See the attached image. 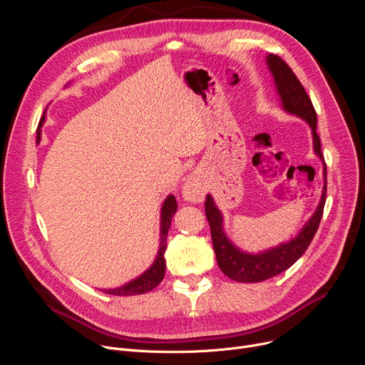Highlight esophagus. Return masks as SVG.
Segmentation results:
<instances>
[{
  "label": "esophagus",
  "mask_w": 365,
  "mask_h": 365,
  "mask_svg": "<svg viewBox=\"0 0 365 365\" xmlns=\"http://www.w3.org/2000/svg\"><path fill=\"white\" fill-rule=\"evenodd\" d=\"M183 194L186 197V200L189 201H201L202 195H204V190L202 187L198 185V182L189 179L185 185V189H183Z\"/></svg>",
  "instance_id": "1"
}]
</instances>
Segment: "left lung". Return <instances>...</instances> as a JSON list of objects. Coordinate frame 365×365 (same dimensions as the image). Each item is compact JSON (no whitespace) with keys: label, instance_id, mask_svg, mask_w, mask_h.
I'll return each mask as SVG.
<instances>
[{"label":"left lung","instance_id":"8db88e82","mask_svg":"<svg viewBox=\"0 0 365 365\" xmlns=\"http://www.w3.org/2000/svg\"><path fill=\"white\" fill-rule=\"evenodd\" d=\"M266 62L274 75L277 91L282 102V108L287 112L297 115V117H300L311 125L315 153L324 161L321 152V140L317 134V112L308 93L304 91L302 83L297 80V76L294 75L292 68L287 65L279 56L269 54L266 57ZM324 182L325 183L322 189V197L317 212L312 215L308 223L302 227L300 234L296 238L290 240L289 242L269 248V250L259 255L244 253L227 240L226 234L223 232L222 213L215 205L212 195H207L205 216L210 225V231H212L213 248L220 271L226 277L238 282H260L289 269V267L294 264L303 256V253L308 250L311 241L314 240L318 231L324 212L325 192H327V167H325V163Z\"/></svg>","mask_w":365,"mask_h":365}]
</instances>
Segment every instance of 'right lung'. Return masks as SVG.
I'll use <instances>...</instances> for the list:
<instances>
[{
	"label": "right lung",
	"instance_id": "obj_1",
	"mask_svg": "<svg viewBox=\"0 0 365 365\" xmlns=\"http://www.w3.org/2000/svg\"><path fill=\"white\" fill-rule=\"evenodd\" d=\"M44 121V117L41 118L40 124ZM38 140H40V134L41 131L38 130ZM178 210V202L176 198L173 195H168L161 207V241H160V250L158 255L153 260V263L149 266V269H146L140 277H138L136 279H133L121 287H117V289H110V290H105V293L108 294H113V296H134V294H143L148 293L150 290L155 289V287L163 281L164 274H165V259H164V253L167 248V234L168 229L171 225V219L175 216Z\"/></svg>",
	"mask_w": 365,
	"mask_h": 365
}]
</instances>
